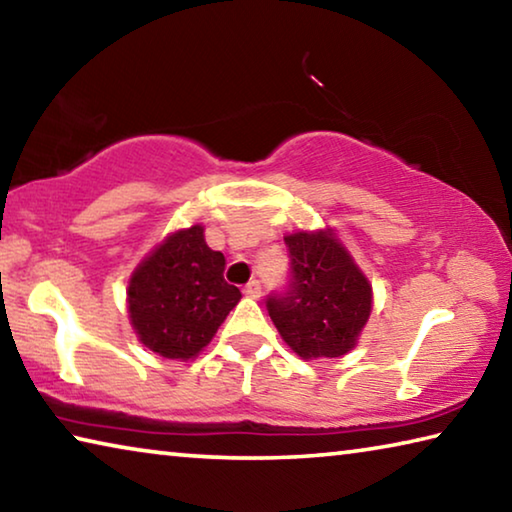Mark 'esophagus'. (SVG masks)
<instances>
[{
    "instance_id": "1",
    "label": "esophagus",
    "mask_w": 512,
    "mask_h": 512,
    "mask_svg": "<svg viewBox=\"0 0 512 512\" xmlns=\"http://www.w3.org/2000/svg\"><path fill=\"white\" fill-rule=\"evenodd\" d=\"M244 293H246L248 298H259V296H262V284H259L257 280L248 282L246 287H244Z\"/></svg>"
}]
</instances>
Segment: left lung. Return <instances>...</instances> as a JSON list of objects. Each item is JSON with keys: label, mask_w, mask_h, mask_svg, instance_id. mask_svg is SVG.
Returning <instances> with one entry per match:
<instances>
[{"label": "left lung", "mask_w": 512, "mask_h": 512, "mask_svg": "<svg viewBox=\"0 0 512 512\" xmlns=\"http://www.w3.org/2000/svg\"><path fill=\"white\" fill-rule=\"evenodd\" d=\"M291 282L268 298V316L305 361L343 357L359 343L372 311V284L332 228L284 237Z\"/></svg>", "instance_id": "8db88e82"}]
</instances>
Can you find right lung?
Instances as JSON below:
<instances>
[{"instance_id":"obj_1","label":"right lung","mask_w":512,"mask_h":512,"mask_svg":"<svg viewBox=\"0 0 512 512\" xmlns=\"http://www.w3.org/2000/svg\"><path fill=\"white\" fill-rule=\"evenodd\" d=\"M203 232L201 223L171 232L128 280L137 339L164 359L198 357L241 300V291L223 280V253L205 244Z\"/></svg>"}]
</instances>
